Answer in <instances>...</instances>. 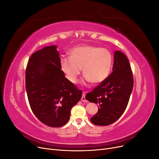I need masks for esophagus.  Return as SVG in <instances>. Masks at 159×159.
I'll return each mask as SVG.
<instances>
[{
	"instance_id": "esophagus-1",
	"label": "esophagus",
	"mask_w": 159,
	"mask_h": 159,
	"mask_svg": "<svg viewBox=\"0 0 159 159\" xmlns=\"http://www.w3.org/2000/svg\"><path fill=\"white\" fill-rule=\"evenodd\" d=\"M85 91H84L83 95H82V97H81V100L82 101V102H86V99H85Z\"/></svg>"
}]
</instances>
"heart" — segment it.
I'll list each match as a JSON object with an SVG mask.
<instances>
[{
	"label": "heart",
	"mask_w": 159,
	"mask_h": 159,
	"mask_svg": "<svg viewBox=\"0 0 159 159\" xmlns=\"http://www.w3.org/2000/svg\"><path fill=\"white\" fill-rule=\"evenodd\" d=\"M112 66L113 56L108 49L91 45L77 46L70 52V57L60 59L61 70L73 84L78 81L81 68L87 81L102 82L109 76Z\"/></svg>",
	"instance_id": "b5f03b06"
}]
</instances>
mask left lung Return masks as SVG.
<instances>
[{"instance_id":"left-lung-1","label":"left lung","mask_w":159,"mask_h":159,"mask_svg":"<svg viewBox=\"0 0 159 159\" xmlns=\"http://www.w3.org/2000/svg\"><path fill=\"white\" fill-rule=\"evenodd\" d=\"M133 88V72L127 57L115 51L111 74L85 96L89 102L98 104L91 123L106 126L118 120L127 106Z\"/></svg>"}]
</instances>
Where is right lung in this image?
Masks as SVG:
<instances>
[{
  "mask_svg": "<svg viewBox=\"0 0 159 159\" xmlns=\"http://www.w3.org/2000/svg\"><path fill=\"white\" fill-rule=\"evenodd\" d=\"M56 46L33 53L26 69V89L30 108L40 121L59 127L69 121L70 111L82 91L67 79L60 68Z\"/></svg>",
  "mask_w": 159,
  "mask_h": 159,
  "instance_id": "1",
  "label": "right lung"
}]
</instances>
